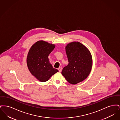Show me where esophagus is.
<instances>
[{"instance_id": "esophagus-1", "label": "esophagus", "mask_w": 120, "mask_h": 120, "mask_svg": "<svg viewBox=\"0 0 120 120\" xmlns=\"http://www.w3.org/2000/svg\"><path fill=\"white\" fill-rule=\"evenodd\" d=\"M58 70H59V72H61L62 71V68L60 67H59V68H58Z\"/></svg>"}]
</instances>
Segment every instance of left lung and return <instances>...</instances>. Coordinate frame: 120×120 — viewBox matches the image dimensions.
Returning <instances> with one entry per match:
<instances>
[{
  "mask_svg": "<svg viewBox=\"0 0 120 120\" xmlns=\"http://www.w3.org/2000/svg\"><path fill=\"white\" fill-rule=\"evenodd\" d=\"M68 64L62 74L69 83L75 85L87 78L91 71L93 61L88 48L79 42H72L65 47Z\"/></svg>",
  "mask_w": 120,
  "mask_h": 120,
  "instance_id": "left-lung-1",
  "label": "left lung"
}]
</instances>
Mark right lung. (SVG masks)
Returning <instances> with one entry per match:
<instances>
[{
    "label": "right lung",
    "mask_w": 120,
    "mask_h": 120,
    "mask_svg": "<svg viewBox=\"0 0 120 120\" xmlns=\"http://www.w3.org/2000/svg\"><path fill=\"white\" fill-rule=\"evenodd\" d=\"M54 44L44 40L35 42L28 52L26 63L29 71L41 82H46L58 71L49 62L48 56L55 48Z\"/></svg>",
    "instance_id": "obj_1"
}]
</instances>
